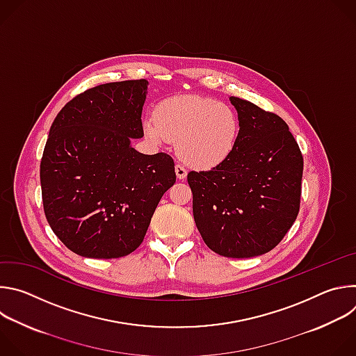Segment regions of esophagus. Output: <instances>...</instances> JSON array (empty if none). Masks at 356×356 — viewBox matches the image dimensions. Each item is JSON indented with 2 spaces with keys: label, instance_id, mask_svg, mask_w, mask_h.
I'll return each mask as SVG.
<instances>
[{
  "label": "esophagus",
  "instance_id": "34e87169",
  "mask_svg": "<svg viewBox=\"0 0 356 356\" xmlns=\"http://www.w3.org/2000/svg\"><path fill=\"white\" fill-rule=\"evenodd\" d=\"M175 172H176L177 179H180V180H184L186 176H187V170H186L184 166H181V165H176V166H175Z\"/></svg>",
  "mask_w": 356,
  "mask_h": 356
}]
</instances>
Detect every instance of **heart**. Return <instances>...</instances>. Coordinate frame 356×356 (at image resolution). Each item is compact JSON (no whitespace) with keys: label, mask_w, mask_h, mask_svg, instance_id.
<instances>
[{"label":"heart","mask_w":356,"mask_h":356,"mask_svg":"<svg viewBox=\"0 0 356 356\" xmlns=\"http://www.w3.org/2000/svg\"><path fill=\"white\" fill-rule=\"evenodd\" d=\"M143 131L155 143L176 142L177 155L184 163L207 170L221 165L232 154L238 142L239 120L225 103L184 94L159 103L154 118L143 121Z\"/></svg>","instance_id":"b5f03b06"}]
</instances>
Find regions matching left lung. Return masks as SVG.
I'll return each mask as SVG.
<instances>
[{
	"instance_id": "left-lung-1",
	"label": "left lung",
	"mask_w": 356,
	"mask_h": 356,
	"mask_svg": "<svg viewBox=\"0 0 356 356\" xmlns=\"http://www.w3.org/2000/svg\"><path fill=\"white\" fill-rule=\"evenodd\" d=\"M239 120L235 149L207 172H190L193 216L206 245L227 258L272 250L297 218L302 156L276 114L229 97Z\"/></svg>"
}]
</instances>
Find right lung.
<instances>
[{"label":"right lung","mask_w":356,"mask_h":356,"mask_svg":"<svg viewBox=\"0 0 356 356\" xmlns=\"http://www.w3.org/2000/svg\"><path fill=\"white\" fill-rule=\"evenodd\" d=\"M147 80L92 87L60 110L40 162L46 220L56 236L84 258L129 255L143 241L162 195L175 184L166 154L143 155Z\"/></svg>","instance_id":"1"}]
</instances>
